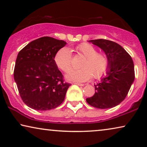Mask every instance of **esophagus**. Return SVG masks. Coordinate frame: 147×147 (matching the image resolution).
Returning <instances> with one entry per match:
<instances>
[{
  "label": "esophagus",
  "instance_id": "1",
  "mask_svg": "<svg viewBox=\"0 0 147 147\" xmlns=\"http://www.w3.org/2000/svg\"><path fill=\"white\" fill-rule=\"evenodd\" d=\"M74 84H76V85H78V86H84V84H80V83H74Z\"/></svg>",
  "mask_w": 147,
  "mask_h": 147
}]
</instances>
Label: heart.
I'll return each instance as SVG.
<instances>
[{"label": "heart", "mask_w": 147, "mask_h": 147, "mask_svg": "<svg viewBox=\"0 0 147 147\" xmlns=\"http://www.w3.org/2000/svg\"><path fill=\"white\" fill-rule=\"evenodd\" d=\"M76 51L84 56L80 61V69L73 70L67 75L70 80L85 82L92 76L95 79L101 78L107 71L109 59L104 53L97 52V49L91 44L83 43L76 47ZM54 60L57 67L64 72H69L72 69V56L67 47L61 48L56 53Z\"/></svg>", "instance_id": "heart-1"}]
</instances>
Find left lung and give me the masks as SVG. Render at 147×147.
Masks as SVG:
<instances>
[{"instance_id":"1","label":"left lung","mask_w":147,"mask_h":147,"mask_svg":"<svg viewBox=\"0 0 147 147\" xmlns=\"http://www.w3.org/2000/svg\"><path fill=\"white\" fill-rule=\"evenodd\" d=\"M89 41L104 51L109 59V67L105 77L94 85V95L86 98V102L100 109L113 108L125 99L133 83V61L126 50L115 42L102 39Z\"/></svg>"}]
</instances>
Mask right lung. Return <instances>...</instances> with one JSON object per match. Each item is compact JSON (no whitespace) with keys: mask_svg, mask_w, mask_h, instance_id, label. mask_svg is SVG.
Here are the masks:
<instances>
[{"mask_svg":"<svg viewBox=\"0 0 147 147\" xmlns=\"http://www.w3.org/2000/svg\"><path fill=\"white\" fill-rule=\"evenodd\" d=\"M66 43L63 40L43 37L30 42L18 54L14 79L21 99L31 108L51 110L65 99L71 84L64 82L54 57Z\"/></svg>","mask_w":147,"mask_h":147,"instance_id":"add662e5","label":"right lung"}]
</instances>
